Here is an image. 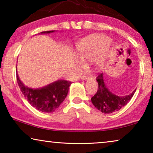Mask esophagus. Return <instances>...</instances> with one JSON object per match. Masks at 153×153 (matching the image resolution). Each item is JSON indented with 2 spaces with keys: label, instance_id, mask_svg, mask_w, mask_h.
<instances>
[{
  "label": "esophagus",
  "instance_id": "34e87169",
  "mask_svg": "<svg viewBox=\"0 0 153 153\" xmlns=\"http://www.w3.org/2000/svg\"><path fill=\"white\" fill-rule=\"evenodd\" d=\"M93 78V76H85V75H83V76H81V79L82 80H84V81H86V80H88L90 79H92Z\"/></svg>",
  "mask_w": 153,
  "mask_h": 153
}]
</instances>
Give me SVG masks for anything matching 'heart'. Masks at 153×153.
<instances>
[{
    "mask_svg": "<svg viewBox=\"0 0 153 153\" xmlns=\"http://www.w3.org/2000/svg\"><path fill=\"white\" fill-rule=\"evenodd\" d=\"M110 39L105 35H91L82 39L78 46L79 58L77 64L83 65V60H93L97 70H102L107 57V49Z\"/></svg>",
    "mask_w": 153,
    "mask_h": 153,
    "instance_id": "1",
    "label": "heart"
}]
</instances>
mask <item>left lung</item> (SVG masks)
Segmentation results:
<instances>
[{
	"label": "left lung",
	"instance_id": "obj_1",
	"mask_svg": "<svg viewBox=\"0 0 153 153\" xmlns=\"http://www.w3.org/2000/svg\"><path fill=\"white\" fill-rule=\"evenodd\" d=\"M96 80L98 83V90L91 98V101L93 105L104 114H111L120 110L130 101L136 91L135 89L127 95L118 96L111 93L106 87L103 73L98 75Z\"/></svg>",
	"mask_w": 153,
	"mask_h": 153
}]
</instances>
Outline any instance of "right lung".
<instances>
[{
    "instance_id": "obj_1",
    "label": "right lung",
    "mask_w": 153,
    "mask_h": 153,
    "mask_svg": "<svg viewBox=\"0 0 153 153\" xmlns=\"http://www.w3.org/2000/svg\"><path fill=\"white\" fill-rule=\"evenodd\" d=\"M55 30L45 31L39 34H49ZM16 79L22 94L31 106L39 111L51 113L55 111L64 101L68 93L70 81L58 80L39 88H31L25 85L20 80L16 72Z\"/></svg>"
}]
</instances>
